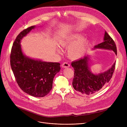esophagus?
Listing matches in <instances>:
<instances>
[{
    "mask_svg": "<svg viewBox=\"0 0 127 127\" xmlns=\"http://www.w3.org/2000/svg\"><path fill=\"white\" fill-rule=\"evenodd\" d=\"M62 67H64V68H67V67H69L70 65L68 62H64L62 64Z\"/></svg>",
    "mask_w": 127,
    "mask_h": 127,
    "instance_id": "esophagus-1",
    "label": "esophagus"
}]
</instances>
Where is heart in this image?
I'll return each mask as SVG.
<instances>
[{
	"label": "heart",
	"instance_id": "b5f03b06",
	"mask_svg": "<svg viewBox=\"0 0 127 127\" xmlns=\"http://www.w3.org/2000/svg\"><path fill=\"white\" fill-rule=\"evenodd\" d=\"M81 38V34H75L60 41V46L63 48H68L67 55L70 59L77 60L84 55L88 45V41L86 38ZM58 51L60 50H58Z\"/></svg>",
	"mask_w": 127,
	"mask_h": 127
}]
</instances>
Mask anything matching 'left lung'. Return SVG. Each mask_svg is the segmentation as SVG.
<instances>
[{
	"label": "left lung",
	"instance_id": "8db88e82",
	"mask_svg": "<svg viewBox=\"0 0 127 127\" xmlns=\"http://www.w3.org/2000/svg\"><path fill=\"white\" fill-rule=\"evenodd\" d=\"M94 48L113 50L117 55L116 44L106 31L104 33L103 42L96 45ZM89 60L88 56H85L71 63L72 67L75 70L72 84L76 91L83 94L91 95L98 92L109 83L114 72L115 63L107 71L95 75L90 71Z\"/></svg>",
	"mask_w": 127,
	"mask_h": 127
}]
</instances>
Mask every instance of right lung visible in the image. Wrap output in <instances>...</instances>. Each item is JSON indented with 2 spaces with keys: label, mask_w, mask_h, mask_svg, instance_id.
<instances>
[{
  "label": "right lung",
  "mask_w": 127,
  "mask_h": 127,
  "mask_svg": "<svg viewBox=\"0 0 127 127\" xmlns=\"http://www.w3.org/2000/svg\"><path fill=\"white\" fill-rule=\"evenodd\" d=\"M35 27L24 29L16 37L11 51L10 64L21 90L32 96L43 97L51 90L53 78L61 68L59 63L34 60L23 54L21 41Z\"/></svg>",
  "instance_id": "1"
}]
</instances>
